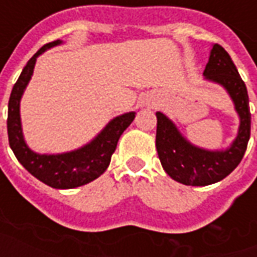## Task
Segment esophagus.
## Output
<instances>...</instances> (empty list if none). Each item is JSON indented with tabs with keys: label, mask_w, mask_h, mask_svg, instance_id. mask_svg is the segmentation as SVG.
<instances>
[{
	"label": "esophagus",
	"mask_w": 257,
	"mask_h": 257,
	"mask_svg": "<svg viewBox=\"0 0 257 257\" xmlns=\"http://www.w3.org/2000/svg\"><path fill=\"white\" fill-rule=\"evenodd\" d=\"M142 104L147 106H153V105H156V100H155L153 97H151V95H148V97H145V98H144Z\"/></svg>",
	"instance_id": "1"
}]
</instances>
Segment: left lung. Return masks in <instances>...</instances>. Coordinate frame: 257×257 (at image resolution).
<instances>
[{
  "label": "left lung",
  "mask_w": 257,
  "mask_h": 257,
  "mask_svg": "<svg viewBox=\"0 0 257 257\" xmlns=\"http://www.w3.org/2000/svg\"><path fill=\"white\" fill-rule=\"evenodd\" d=\"M203 75L205 80L223 87L239 117L237 137L226 149L209 151L196 147L178 130L175 123L156 112V149L164 171L188 186H207L222 181L242 160L250 137L249 97L233 60L220 45L215 44Z\"/></svg>",
  "instance_id": "1"
}]
</instances>
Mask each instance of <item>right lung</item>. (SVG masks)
<instances>
[{
	"mask_svg": "<svg viewBox=\"0 0 257 257\" xmlns=\"http://www.w3.org/2000/svg\"><path fill=\"white\" fill-rule=\"evenodd\" d=\"M61 44L63 41L60 39L46 44L29 60L9 97L7 124L11 149L20 164L31 175L50 188L74 189L83 186L104 174L109 166L110 156L115 152L119 138L134 120L136 112H127L113 117L89 144L75 151L56 155H41L31 151L24 141L20 119V100L33 76L37 59L48 49Z\"/></svg>",
	"mask_w": 257,
	"mask_h": 257,
	"instance_id": "right-lung-1",
	"label": "right lung"
}]
</instances>
